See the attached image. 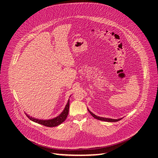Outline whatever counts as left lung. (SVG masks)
Listing matches in <instances>:
<instances>
[{
  "label": "left lung",
  "mask_w": 158,
  "mask_h": 158,
  "mask_svg": "<svg viewBox=\"0 0 158 158\" xmlns=\"http://www.w3.org/2000/svg\"><path fill=\"white\" fill-rule=\"evenodd\" d=\"M87 110L89 111V112L90 113L91 115L94 117V118L97 119H99V120H101V121H107V122H116V121H118L119 120H121L122 118H119V119H111V118H102V117H99V116H97L96 115H95L94 114H93V113L91 111H89V110Z\"/></svg>",
  "instance_id": "left-lung-1"
}]
</instances>
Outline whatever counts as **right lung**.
Listing matches in <instances>:
<instances>
[{
  "label": "right lung",
  "mask_w": 158,
  "mask_h": 158,
  "mask_svg": "<svg viewBox=\"0 0 158 158\" xmlns=\"http://www.w3.org/2000/svg\"><path fill=\"white\" fill-rule=\"evenodd\" d=\"M69 110V99L68 100L67 103L66 104L65 107H64V109L63 110V111L60 113V114L58 116H56L55 118L50 119H39L33 118V117H31L30 115L27 114L26 113H25V114L28 117V118L30 119V120L34 121V122H35V123L41 124V125H44V126H47V127H52L57 126V125L61 124L63 121H64V120L66 119L68 115Z\"/></svg>",
  "instance_id": "obj_1"
}]
</instances>
